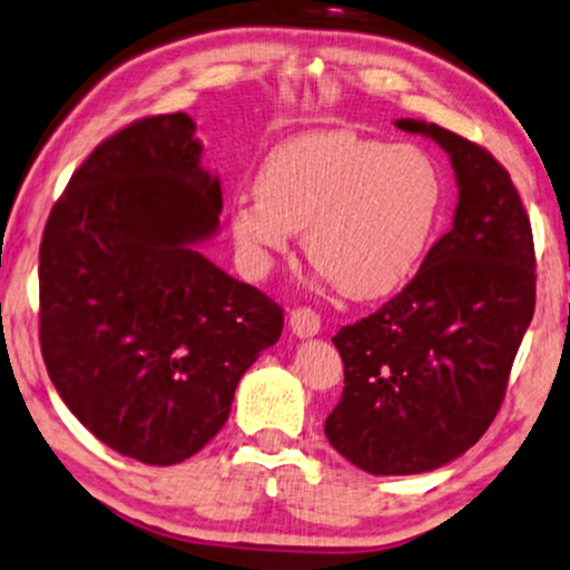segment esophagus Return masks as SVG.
<instances>
[{"label":"esophagus","instance_id":"esophagus-1","mask_svg":"<svg viewBox=\"0 0 570 570\" xmlns=\"http://www.w3.org/2000/svg\"><path fill=\"white\" fill-rule=\"evenodd\" d=\"M289 328H292L294 336H299V338L315 336V333L321 331V315H317L315 309H309V307L292 309V313H289Z\"/></svg>","mask_w":570,"mask_h":570}]
</instances>
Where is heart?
Returning <instances> with one entry per match:
<instances>
[{
	"mask_svg": "<svg viewBox=\"0 0 570 570\" xmlns=\"http://www.w3.org/2000/svg\"><path fill=\"white\" fill-rule=\"evenodd\" d=\"M443 214V177L424 150L333 130L273 148L257 189L232 200L229 229L247 276L261 278L305 232V253L354 299L401 289Z\"/></svg>",
	"mask_w": 570,
	"mask_h": 570,
	"instance_id": "b5f03b06",
	"label": "heart"
}]
</instances>
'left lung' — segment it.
Wrapping results in <instances>:
<instances>
[{
    "instance_id": "1",
    "label": "left lung",
    "mask_w": 570,
    "mask_h": 570,
    "mask_svg": "<svg viewBox=\"0 0 570 570\" xmlns=\"http://www.w3.org/2000/svg\"><path fill=\"white\" fill-rule=\"evenodd\" d=\"M396 127L451 156L459 206L404 289L333 336L344 393L325 438L377 476L432 472L484 435L537 297L532 224L503 166L438 125Z\"/></svg>"
}]
</instances>
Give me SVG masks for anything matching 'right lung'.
Returning a JSON list of instances; mask_svg holds the SVG:
<instances>
[{"label":"right lung","mask_w":570,"mask_h":570,"mask_svg":"<svg viewBox=\"0 0 570 570\" xmlns=\"http://www.w3.org/2000/svg\"><path fill=\"white\" fill-rule=\"evenodd\" d=\"M185 111L106 138L51 208L38 253V336L67 409L121 456L171 466L232 412L284 309L200 253L222 181Z\"/></svg>","instance_id":"add662e5"}]
</instances>
